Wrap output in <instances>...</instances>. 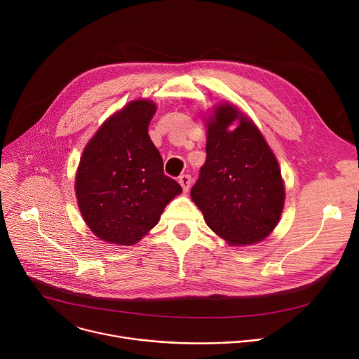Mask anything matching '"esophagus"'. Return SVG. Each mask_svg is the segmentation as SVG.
Instances as JSON below:
<instances>
[{
  "mask_svg": "<svg viewBox=\"0 0 359 359\" xmlns=\"http://www.w3.org/2000/svg\"><path fill=\"white\" fill-rule=\"evenodd\" d=\"M179 183L182 184L184 192H187L190 184H192V177H190V175H182V176L179 177Z\"/></svg>",
  "mask_w": 359,
  "mask_h": 359,
  "instance_id": "esophagus-1",
  "label": "esophagus"
}]
</instances>
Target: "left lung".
I'll use <instances>...</instances> for the list:
<instances>
[{
    "label": "left lung",
    "mask_w": 359,
    "mask_h": 359,
    "mask_svg": "<svg viewBox=\"0 0 359 359\" xmlns=\"http://www.w3.org/2000/svg\"><path fill=\"white\" fill-rule=\"evenodd\" d=\"M208 123L206 161L190 190L208 226L231 245L262 241L284 205L278 163L264 137L238 108L221 104ZM238 118V127H227Z\"/></svg>",
    "instance_id": "obj_1"
}]
</instances>
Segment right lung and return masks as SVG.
<instances>
[{
	"label": "right lung",
	"instance_id": "1",
	"mask_svg": "<svg viewBox=\"0 0 359 359\" xmlns=\"http://www.w3.org/2000/svg\"><path fill=\"white\" fill-rule=\"evenodd\" d=\"M156 105L133 101L112 115L83 150L76 198L90 231L104 241L133 245L154 228L180 184L164 175L149 135Z\"/></svg>",
	"mask_w": 359,
	"mask_h": 359
}]
</instances>
